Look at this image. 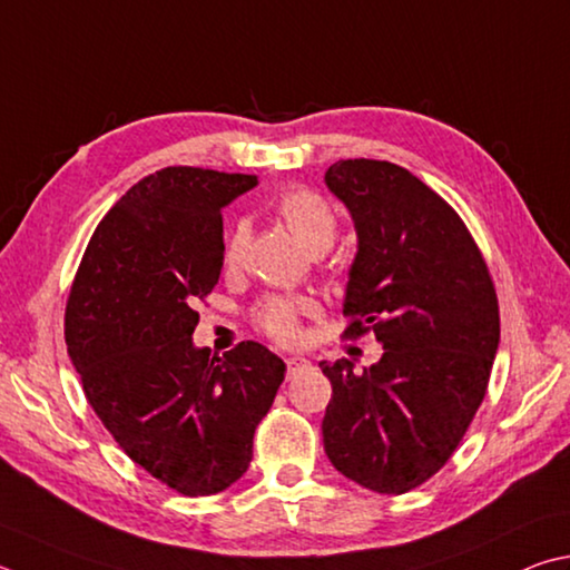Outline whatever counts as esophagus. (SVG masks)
Masks as SVG:
<instances>
[{
	"label": "esophagus",
	"instance_id": "1",
	"mask_svg": "<svg viewBox=\"0 0 570 570\" xmlns=\"http://www.w3.org/2000/svg\"><path fill=\"white\" fill-rule=\"evenodd\" d=\"M286 366H288V376H294L296 371H304L308 366V358H304V356H288L286 358Z\"/></svg>",
	"mask_w": 570,
	"mask_h": 570
}]
</instances>
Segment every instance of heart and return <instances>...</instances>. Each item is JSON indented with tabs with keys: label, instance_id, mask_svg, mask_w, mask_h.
<instances>
[{
	"label": "heart",
	"instance_id": "b5f03b06",
	"mask_svg": "<svg viewBox=\"0 0 570 570\" xmlns=\"http://www.w3.org/2000/svg\"><path fill=\"white\" fill-rule=\"evenodd\" d=\"M278 219L286 224L298 244L312 254H324L336 239V212L318 191L314 189H288L276 199ZM249 244V224L236 222L226 239L224 258L226 264H236ZM304 314H314V304L308 298L294 296H268L256 306V324L276 341H294L298 336V318Z\"/></svg>",
	"mask_w": 570,
	"mask_h": 570
}]
</instances>
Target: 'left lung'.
I'll list each match as a JSON object with an SVG mask.
<instances>
[{"instance_id":"1","label":"left lung","mask_w":570,"mask_h":570,"mask_svg":"<svg viewBox=\"0 0 570 570\" xmlns=\"http://www.w3.org/2000/svg\"><path fill=\"white\" fill-rule=\"evenodd\" d=\"M324 179L358 236L344 334L384 344L364 374L346 358L318 364L331 381L324 449L346 479L399 495L439 473L469 431L499 348V298L461 216L409 169L341 159Z\"/></svg>"}]
</instances>
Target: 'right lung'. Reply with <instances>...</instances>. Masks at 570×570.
Segmentation results:
<instances>
[{
	"label": "right lung",
	"instance_id": "obj_1",
	"mask_svg": "<svg viewBox=\"0 0 570 570\" xmlns=\"http://www.w3.org/2000/svg\"><path fill=\"white\" fill-rule=\"evenodd\" d=\"M254 174L167 167L111 206L71 284L65 338L89 406L127 456L184 495H212L252 463L254 431L284 381L256 341L196 348V298L224 266L222 209Z\"/></svg>",
	"mask_w": 570,
	"mask_h": 570
}]
</instances>
